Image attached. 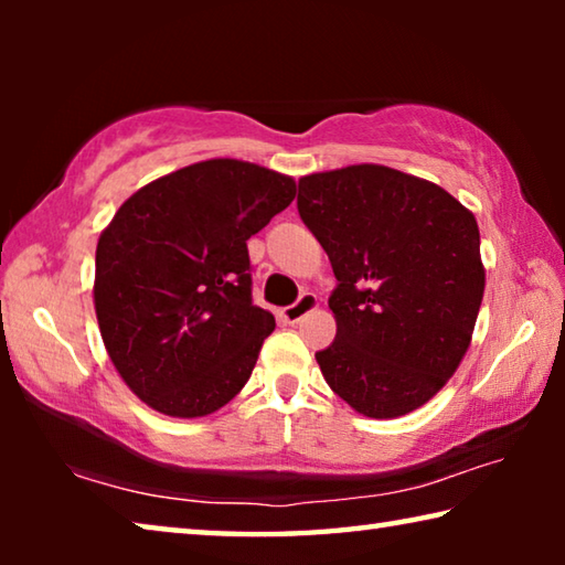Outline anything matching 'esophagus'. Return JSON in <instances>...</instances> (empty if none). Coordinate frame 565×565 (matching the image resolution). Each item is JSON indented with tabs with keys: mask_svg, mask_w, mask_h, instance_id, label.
Here are the masks:
<instances>
[{
	"mask_svg": "<svg viewBox=\"0 0 565 565\" xmlns=\"http://www.w3.org/2000/svg\"><path fill=\"white\" fill-rule=\"evenodd\" d=\"M317 303H319L317 294L303 291V294L299 296V299H296L291 306H286V309L281 311V317H284V321H289V323H299V321L306 317V313L317 309Z\"/></svg>",
	"mask_w": 565,
	"mask_h": 565,
	"instance_id": "1",
	"label": "esophagus"
}]
</instances>
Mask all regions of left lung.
<instances>
[{"instance_id":"obj_1","label":"left lung","mask_w":565,"mask_h":565,"mask_svg":"<svg viewBox=\"0 0 565 565\" xmlns=\"http://www.w3.org/2000/svg\"><path fill=\"white\" fill-rule=\"evenodd\" d=\"M301 222L329 254L337 339L327 384L371 418L438 394L461 363L486 274L473 214L431 181L359 164L299 181Z\"/></svg>"}]
</instances>
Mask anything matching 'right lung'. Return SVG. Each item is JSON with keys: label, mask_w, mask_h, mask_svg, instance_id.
I'll use <instances>...</instances> for the list:
<instances>
[{"label": "right lung", "mask_w": 565, "mask_h": 565, "mask_svg": "<svg viewBox=\"0 0 565 565\" xmlns=\"http://www.w3.org/2000/svg\"><path fill=\"white\" fill-rule=\"evenodd\" d=\"M291 177L209 159L129 196L97 244L94 306L109 359L145 404L214 414L274 331L254 303L246 242L294 202Z\"/></svg>", "instance_id": "1"}]
</instances>
